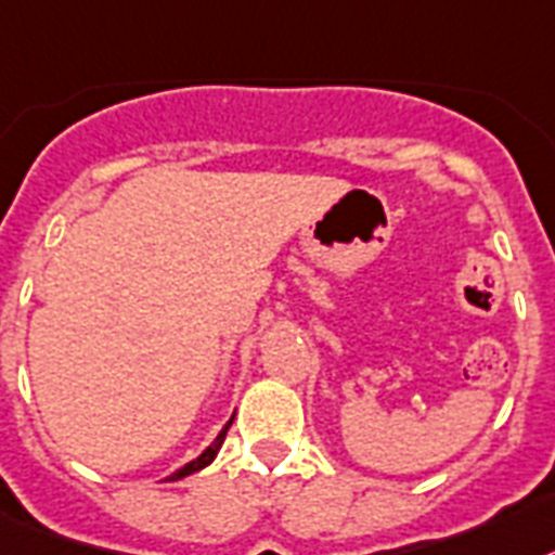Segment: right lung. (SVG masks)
Wrapping results in <instances>:
<instances>
[{
  "label": "right lung",
  "mask_w": 555,
  "mask_h": 555,
  "mask_svg": "<svg viewBox=\"0 0 555 555\" xmlns=\"http://www.w3.org/2000/svg\"><path fill=\"white\" fill-rule=\"evenodd\" d=\"M232 420H235V416H232ZM232 420H229L227 425H223V431L218 434V437H215V442L209 448H206L204 453H201L198 460H192V462H186L184 468L181 470H176V474L169 476V482H176V479H184V476H190V474H195V470H201V468H206V465H209V462L215 460V453H218V448L223 446V437H227V431H229V425H232Z\"/></svg>",
  "instance_id": "add662e5"
}]
</instances>
